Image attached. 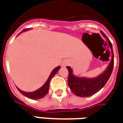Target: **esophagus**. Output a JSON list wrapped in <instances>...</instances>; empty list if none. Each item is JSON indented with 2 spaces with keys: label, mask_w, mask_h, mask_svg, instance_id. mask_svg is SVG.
<instances>
[{
  "label": "esophagus",
  "mask_w": 123,
  "mask_h": 123,
  "mask_svg": "<svg viewBox=\"0 0 123 123\" xmlns=\"http://www.w3.org/2000/svg\"><path fill=\"white\" fill-rule=\"evenodd\" d=\"M62 67H66V66H67V65H68V62L64 61V62H62Z\"/></svg>",
  "instance_id": "esophagus-1"
}]
</instances>
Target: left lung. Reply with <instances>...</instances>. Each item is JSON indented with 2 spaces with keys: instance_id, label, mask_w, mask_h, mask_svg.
Here are the masks:
<instances>
[{
  "instance_id": "left-lung-1",
  "label": "left lung",
  "mask_w": 123,
  "mask_h": 123,
  "mask_svg": "<svg viewBox=\"0 0 123 123\" xmlns=\"http://www.w3.org/2000/svg\"><path fill=\"white\" fill-rule=\"evenodd\" d=\"M101 34L108 41L110 48L112 51V58L109 64L106 69L103 73L94 78H85V77H78L74 76L73 73V69L70 67H67L68 70V84L70 90L74 94L80 97H90L96 92L99 91L109 79L110 76L112 73L113 67H114V55L112 50V44L106 38V35L102 31Z\"/></svg>"
}]
</instances>
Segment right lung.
<instances>
[{
	"label": "right lung",
	"mask_w": 123,
	"mask_h": 123,
	"mask_svg": "<svg viewBox=\"0 0 123 123\" xmlns=\"http://www.w3.org/2000/svg\"><path fill=\"white\" fill-rule=\"evenodd\" d=\"M29 30H30V29H25V30H23L22 32L26 31H29ZM60 68H61V67H60V66L56 67L51 72V73L50 74L49 79H47V82L44 83V85L43 86H41L40 88H38V90L35 91L27 92L23 91L20 90L18 88H17V89L20 92L21 94H23L24 96H25L26 97L31 98V99H40V98H42L44 97L48 93L49 89L50 81V80H51V79L53 78V76H55L56 74V73L58 72V70H59Z\"/></svg>",
	"instance_id": "1"
}]
</instances>
